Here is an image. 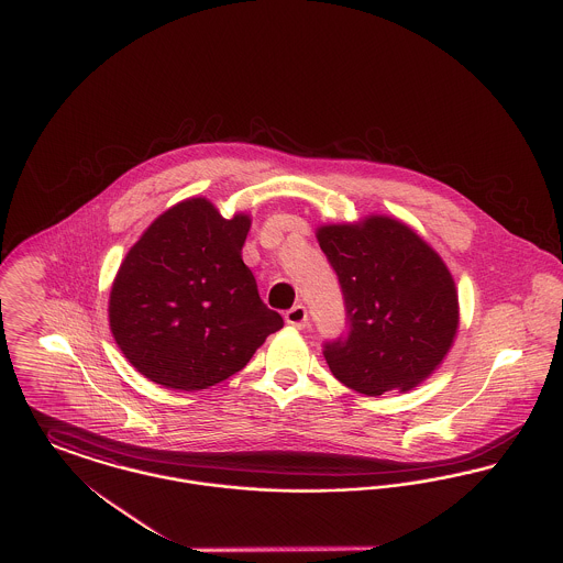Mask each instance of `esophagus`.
Instances as JSON below:
<instances>
[{
    "mask_svg": "<svg viewBox=\"0 0 563 563\" xmlns=\"http://www.w3.org/2000/svg\"><path fill=\"white\" fill-rule=\"evenodd\" d=\"M285 321H287V324L295 327V329H303L306 322H308V310H306V306L297 303L291 310H287Z\"/></svg>",
    "mask_w": 563,
    "mask_h": 563,
    "instance_id": "esophagus-1",
    "label": "esophagus"
}]
</instances>
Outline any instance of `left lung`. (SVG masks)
Instances as JSON below:
<instances>
[{"mask_svg":"<svg viewBox=\"0 0 563 563\" xmlns=\"http://www.w3.org/2000/svg\"><path fill=\"white\" fill-rule=\"evenodd\" d=\"M317 239L346 303L349 333L322 346L331 374L367 397L416 388L454 344L450 269L411 228L384 214L322 225Z\"/></svg>","mask_w":563,"mask_h":563,"instance_id":"1","label":"left lung"}]
</instances>
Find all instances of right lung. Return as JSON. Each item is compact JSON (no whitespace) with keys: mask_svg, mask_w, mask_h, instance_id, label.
Wrapping results in <instances>:
<instances>
[{"mask_svg":"<svg viewBox=\"0 0 563 563\" xmlns=\"http://www.w3.org/2000/svg\"><path fill=\"white\" fill-rule=\"evenodd\" d=\"M249 214L223 219L207 198L170 207L126 253L109 294V327L139 374L202 390L241 372L283 317L242 262Z\"/></svg>","mask_w":563,"mask_h":563,"instance_id":"add662e5","label":"right lung"}]
</instances>
